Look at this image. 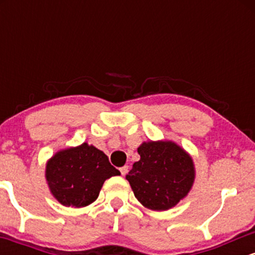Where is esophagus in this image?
<instances>
[{"mask_svg": "<svg viewBox=\"0 0 255 255\" xmlns=\"http://www.w3.org/2000/svg\"><path fill=\"white\" fill-rule=\"evenodd\" d=\"M120 171H121V175H122V176H125V175L127 174V172H128V166H127V165L122 166V168H120Z\"/></svg>", "mask_w": 255, "mask_h": 255, "instance_id": "esophagus-1", "label": "esophagus"}]
</instances>
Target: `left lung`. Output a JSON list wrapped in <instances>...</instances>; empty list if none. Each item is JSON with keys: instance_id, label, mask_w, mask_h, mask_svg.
<instances>
[{"instance_id": "obj_1", "label": "left lung", "mask_w": 255, "mask_h": 255, "mask_svg": "<svg viewBox=\"0 0 255 255\" xmlns=\"http://www.w3.org/2000/svg\"><path fill=\"white\" fill-rule=\"evenodd\" d=\"M140 160L126 176L137 200L147 209L164 211L175 206L191 191L194 181L193 160L171 141L144 142Z\"/></svg>"}]
</instances>
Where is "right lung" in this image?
Wrapping results in <instances>:
<instances>
[{
  "mask_svg": "<svg viewBox=\"0 0 255 255\" xmlns=\"http://www.w3.org/2000/svg\"><path fill=\"white\" fill-rule=\"evenodd\" d=\"M95 146L86 142L60 151L46 164V181L54 197L64 206L84 207L98 198L104 181L120 175Z\"/></svg>",
  "mask_w": 255,
  "mask_h": 255,
  "instance_id": "1",
  "label": "right lung"
}]
</instances>
